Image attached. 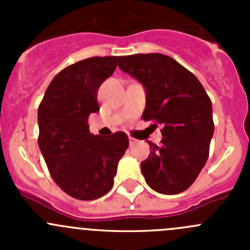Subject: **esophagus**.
<instances>
[{
  "instance_id": "1",
  "label": "esophagus",
  "mask_w": 250,
  "mask_h": 250,
  "mask_svg": "<svg viewBox=\"0 0 250 250\" xmlns=\"http://www.w3.org/2000/svg\"><path fill=\"white\" fill-rule=\"evenodd\" d=\"M137 139H134V138H132V137H129V144L130 145H134L135 143H137Z\"/></svg>"
}]
</instances>
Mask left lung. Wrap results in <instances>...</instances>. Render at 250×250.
<instances>
[{"label": "left lung", "mask_w": 250, "mask_h": 250, "mask_svg": "<svg viewBox=\"0 0 250 250\" xmlns=\"http://www.w3.org/2000/svg\"><path fill=\"white\" fill-rule=\"evenodd\" d=\"M117 64L145 88L143 120L163 127L161 146L148 143L150 155L140 165L146 184L163 195L183 192L208 160L214 133L208 94L192 72L168 55L118 57Z\"/></svg>", "instance_id": "8db88e82"}]
</instances>
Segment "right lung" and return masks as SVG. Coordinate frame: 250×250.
<instances>
[{
  "label": "right lung",
  "mask_w": 250,
  "mask_h": 250,
  "mask_svg": "<svg viewBox=\"0 0 250 250\" xmlns=\"http://www.w3.org/2000/svg\"><path fill=\"white\" fill-rule=\"evenodd\" d=\"M117 67V57H93L65 67L52 80L39 106V146L53 180L64 192L92 201L113 186L118 161L129 145L125 133L89 132L99 111L100 84Z\"/></svg>",
  "instance_id": "obj_1"
}]
</instances>
